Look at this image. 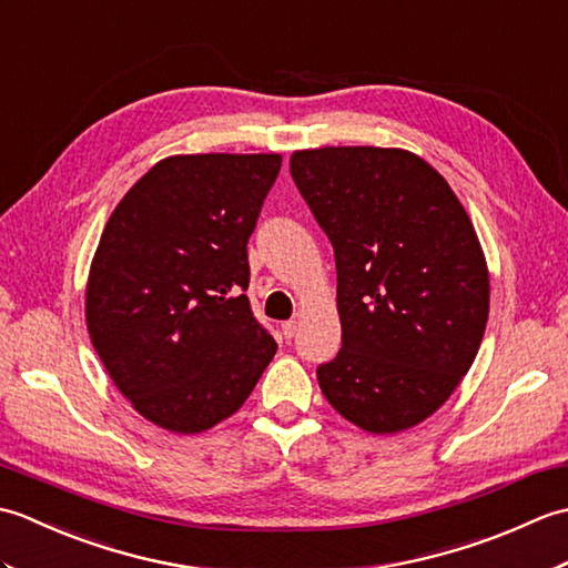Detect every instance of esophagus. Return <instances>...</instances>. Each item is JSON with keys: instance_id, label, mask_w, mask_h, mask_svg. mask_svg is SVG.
Here are the masks:
<instances>
[{"instance_id": "34e87169", "label": "esophagus", "mask_w": 568, "mask_h": 568, "mask_svg": "<svg viewBox=\"0 0 568 568\" xmlns=\"http://www.w3.org/2000/svg\"><path fill=\"white\" fill-rule=\"evenodd\" d=\"M297 327H300V324H297V320H287V322H283V336H285V339H293V336L297 334Z\"/></svg>"}]
</instances>
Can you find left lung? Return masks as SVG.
<instances>
[{
    "mask_svg": "<svg viewBox=\"0 0 568 568\" xmlns=\"http://www.w3.org/2000/svg\"><path fill=\"white\" fill-rule=\"evenodd\" d=\"M291 175L336 258L342 348L317 368L324 397L371 434L419 425L484 342L490 275L474 222L405 149L295 151Z\"/></svg>",
    "mask_w": 568,
    "mask_h": 568,
    "instance_id": "1",
    "label": "left lung"
}]
</instances>
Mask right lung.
Listing matches in <instances>:
<instances>
[{
	"label": "right lung",
	"mask_w": 568,
	"mask_h": 568,
	"mask_svg": "<svg viewBox=\"0 0 568 568\" xmlns=\"http://www.w3.org/2000/svg\"><path fill=\"white\" fill-rule=\"evenodd\" d=\"M281 163V153L168 155L102 229L84 322L119 393L155 427L220 425L277 352L241 293L248 236Z\"/></svg>",
	"instance_id": "add662e5"
}]
</instances>
